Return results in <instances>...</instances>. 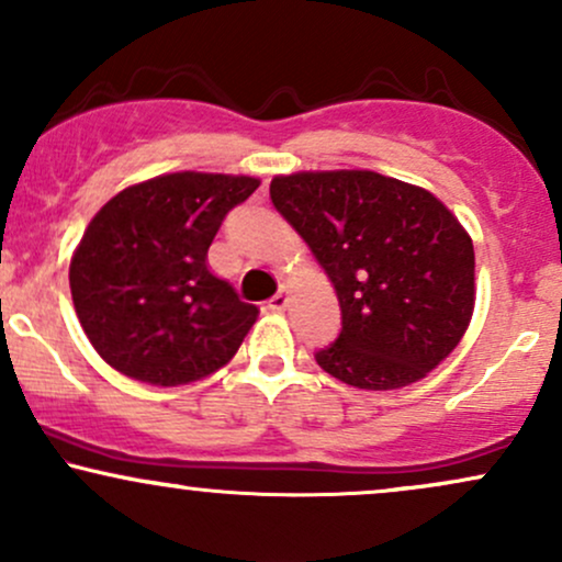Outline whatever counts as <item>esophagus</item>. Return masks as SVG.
<instances>
[{"mask_svg": "<svg viewBox=\"0 0 562 562\" xmlns=\"http://www.w3.org/2000/svg\"><path fill=\"white\" fill-rule=\"evenodd\" d=\"M288 293H285V290H280V293H277L274 295V299H269V303H267V308H269V312H285V308H288Z\"/></svg>", "mask_w": 562, "mask_h": 562, "instance_id": "obj_1", "label": "esophagus"}]
</instances>
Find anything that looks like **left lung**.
I'll list each match as a JSON object with an SVG mask.
<instances>
[{"mask_svg":"<svg viewBox=\"0 0 562 562\" xmlns=\"http://www.w3.org/2000/svg\"><path fill=\"white\" fill-rule=\"evenodd\" d=\"M269 195L338 295L344 330L317 351L322 370L353 389L393 391L454 351L475 308V254L434 192L338 169L274 177Z\"/></svg>","mask_w":562,"mask_h":562,"instance_id":"1","label":"left lung"}]
</instances>
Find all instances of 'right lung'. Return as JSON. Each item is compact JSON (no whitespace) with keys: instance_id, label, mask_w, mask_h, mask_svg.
Here are the masks:
<instances>
[{"instance_id":"right-lung-1","label":"right lung","mask_w":562,"mask_h":562,"mask_svg":"<svg viewBox=\"0 0 562 562\" xmlns=\"http://www.w3.org/2000/svg\"><path fill=\"white\" fill-rule=\"evenodd\" d=\"M259 184L245 173H160L97 211L68 280L76 317L113 370L171 389L235 357L259 308L211 272L209 248Z\"/></svg>"}]
</instances>
